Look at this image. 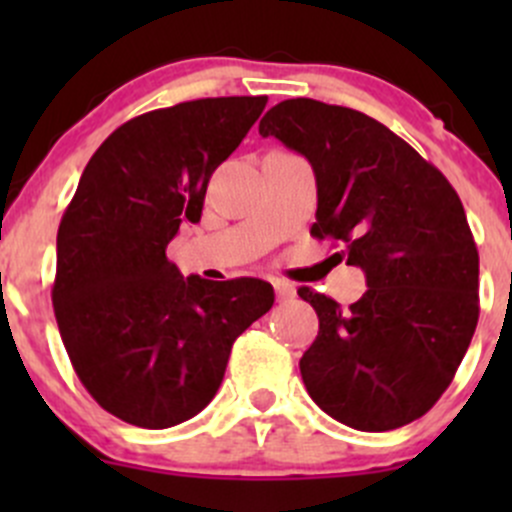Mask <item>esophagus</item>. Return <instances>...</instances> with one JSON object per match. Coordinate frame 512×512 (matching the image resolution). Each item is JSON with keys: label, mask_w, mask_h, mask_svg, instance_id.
I'll return each mask as SVG.
<instances>
[{"label": "esophagus", "mask_w": 512, "mask_h": 512, "mask_svg": "<svg viewBox=\"0 0 512 512\" xmlns=\"http://www.w3.org/2000/svg\"><path fill=\"white\" fill-rule=\"evenodd\" d=\"M272 285H275L277 299L297 297V289H294V285H289V282H285V280H275V282H272Z\"/></svg>", "instance_id": "1"}]
</instances>
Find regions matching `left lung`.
I'll list each match as a JSON object with an SVG mask.
<instances>
[{
    "label": "left lung",
    "mask_w": 512,
    "mask_h": 512,
    "mask_svg": "<svg viewBox=\"0 0 512 512\" xmlns=\"http://www.w3.org/2000/svg\"><path fill=\"white\" fill-rule=\"evenodd\" d=\"M312 163L317 240L366 275L359 302L299 287L319 334L299 359L314 404L356 431H391L441 399L478 324V250L446 175L366 113L289 98L260 121ZM339 255V252H337Z\"/></svg>",
    "instance_id": "left-lung-1"
}]
</instances>
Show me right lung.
I'll return each mask as SVG.
<instances>
[{
	"label": "right lung",
	"mask_w": 512,
	"mask_h": 512,
	"mask_svg": "<svg viewBox=\"0 0 512 512\" xmlns=\"http://www.w3.org/2000/svg\"><path fill=\"white\" fill-rule=\"evenodd\" d=\"M267 96L198 98L131 118L91 156L56 235V324L96 404L141 428L205 409L235 339L275 302L255 277H183L165 257Z\"/></svg>",
	"instance_id": "obj_1"
}]
</instances>
